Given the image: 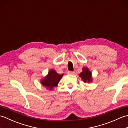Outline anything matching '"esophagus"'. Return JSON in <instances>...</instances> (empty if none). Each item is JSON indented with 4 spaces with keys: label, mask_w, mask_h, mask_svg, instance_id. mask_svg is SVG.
<instances>
[{
    "label": "esophagus",
    "mask_w": 128,
    "mask_h": 128,
    "mask_svg": "<svg viewBox=\"0 0 128 128\" xmlns=\"http://www.w3.org/2000/svg\"><path fill=\"white\" fill-rule=\"evenodd\" d=\"M75 73L73 71H68V74H70V75H73Z\"/></svg>",
    "instance_id": "1"
}]
</instances>
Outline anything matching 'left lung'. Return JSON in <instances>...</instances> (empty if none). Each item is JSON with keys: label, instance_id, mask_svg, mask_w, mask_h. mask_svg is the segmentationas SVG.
Masks as SVG:
<instances>
[{"label": "left lung", "instance_id": "left-lung-1", "mask_svg": "<svg viewBox=\"0 0 128 128\" xmlns=\"http://www.w3.org/2000/svg\"><path fill=\"white\" fill-rule=\"evenodd\" d=\"M83 71L79 74V76L82 78L84 82H90L92 81L91 72L89 71L87 68H84L82 69Z\"/></svg>", "mask_w": 128, "mask_h": 128}]
</instances>
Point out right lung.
I'll return each instance as SVG.
<instances>
[{
	"label": "right lung",
	"mask_w": 128,
	"mask_h": 128,
	"mask_svg": "<svg viewBox=\"0 0 128 128\" xmlns=\"http://www.w3.org/2000/svg\"><path fill=\"white\" fill-rule=\"evenodd\" d=\"M63 74H59L55 70H50L48 75L42 80V85L49 88V90L53 89L59 82Z\"/></svg>",
	"instance_id": "1"
}]
</instances>
